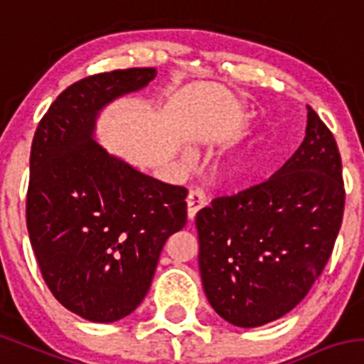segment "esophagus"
<instances>
[{
    "label": "esophagus",
    "mask_w": 364,
    "mask_h": 364,
    "mask_svg": "<svg viewBox=\"0 0 364 364\" xmlns=\"http://www.w3.org/2000/svg\"><path fill=\"white\" fill-rule=\"evenodd\" d=\"M205 205V196L200 191H191L188 195V218L195 220L196 213Z\"/></svg>",
    "instance_id": "34e87169"
}]
</instances>
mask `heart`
Returning <instances> with one entry per match:
<instances>
[{
	"label": "heart",
	"instance_id": "obj_1",
	"mask_svg": "<svg viewBox=\"0 0 364 364\" xmlns=\"http://www.w3.org/2000/svg\"><path fill=\"white\" fill-rule=\"evenodd\" d=\"M232 171H235V173H238V171H240V168H238V166H232Z\"/></svg>",
	"mask_w": 364,
	"mask_h": 364
}]
</instances>
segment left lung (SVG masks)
<instances>
[{"label": "left lung", "instance_id": "obj_1", "mask_svg": "<svg viewBox=\"0 0 364 364\" xmlns=\"http://www.w3.org/2000/svg\"><path fill=\"white\" fill-rule=\"evenodd\" d=\"M305 133L267 182L196 213L204 292L235 326L255 328L291 312L334 249L345 211L341 156L312 108Z\"/></svg>", "mask_w": 364, "mask_h": 364}]
</instances>
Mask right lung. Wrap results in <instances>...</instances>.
<instances>
[{
  "mask_svg": "<svg viewBox=\"0 0 364 364\" xmlns=\"http://www.w3.org/2000/svg\"><path fill=\"white\" fill-rule=\"evenodd\" d=\"M155 75L128 68L73 82L32 141L30 243L50 292L88 321H117L141 305L166 240L188 220L184 188L144 175L95 141L101 109Z\"/></svg>",
  "mask_w": 364,
  "mask_h": 364,
  "instance_id": "right-lung-1",
  "label": "right lung"
}]
</instances>
